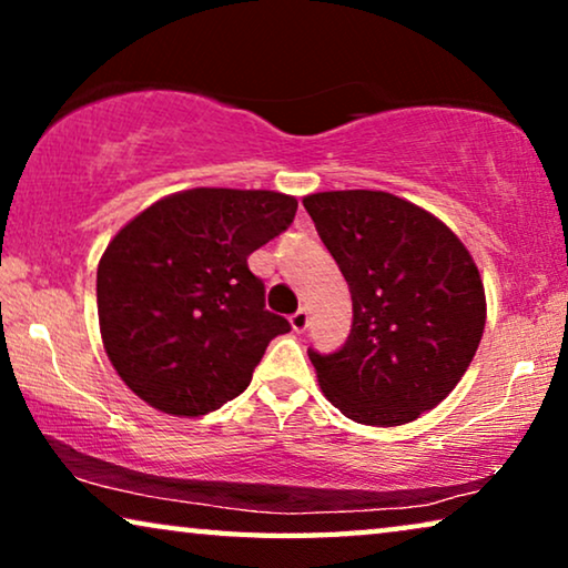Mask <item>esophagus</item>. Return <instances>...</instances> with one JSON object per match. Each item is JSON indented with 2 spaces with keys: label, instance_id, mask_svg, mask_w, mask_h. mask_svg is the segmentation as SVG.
Here are the masks:
<instances>
[{
  "label": "esophagus",
  "instance_id": "1",
  "mask_svg": "<svg viewBox=\"0 0 568 568\" xmlns=\"http://www.w3.org/2000/svg\"><path fill=\"white\" fill-rule=\"evenodd\" d=\"M290 323H292V331H294V333H305L307 325H310V313H307L305 307H300L297 313H294V315L290 317Z\"/></svg>",
  "mask_w": 568,
  "mask_h": 568
}]
</instances>
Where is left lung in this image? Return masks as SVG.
I'll return each instance as SVG.
<instances>
[{"label":"left lung","instance_id":"left-lung-1","mask_svg":"<svg viewBox=\"0 0 568 568\" xmlns=\"http://www.w3.org/2000/svg\"><path fill=\"white\" fill-rule=\"evenodd\" d=\"M352 292V333L333 354L307 348L325 398L367 426L432 410L470 367L486 297L470 253L424 209L385 191L302 201Z\"/></svg>","mask_w":568,"mask_h":568}]
</instances>
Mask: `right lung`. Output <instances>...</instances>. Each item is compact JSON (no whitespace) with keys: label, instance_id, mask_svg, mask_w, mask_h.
Here are the masks:
<instances>
[{"label":"right lung","instance_id":"add662e5","mask_svg":"<svg viewBox=\"0 0 568 568\" xmlns=\"http://www.w3.org/2000/svg\"><path fill=\"white\" fill-rule=\"evenodd\" d=\"M297 199L193 189L158 201L105 247L98 317L108 359L152 408L204 416L251 385L268 341L290 333L266 310L247 255L282 235Z\"/></svg>","mask_w":568,"mask_h":568}]
</instances>
